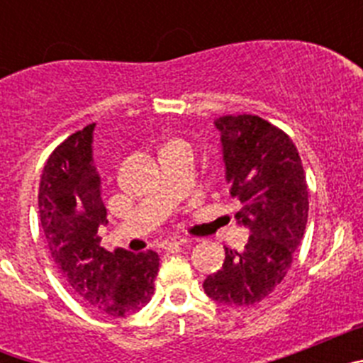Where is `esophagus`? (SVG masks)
<instances>
[{"mask_svg":"<svg viewBox=\"0 0 363 363\" xmlns=\"http://www.w3.org/2000/svg\"><path fill=\"white\" fill-rule=\"evenodd\" d=\"M185 243H187V240L176 236V238L165 240V242H163V249H176V247H182L185 245Z\"/></svg>","mask_w":363,"mask_h":363,"instance_id":"1","label":"esophagus"}]
</instances>
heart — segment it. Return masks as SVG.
Returning <instances> with one entry per match:
<instances>
[{"label":"heart","mask_w":363,"mask_h":363,"mask_svg":"<svg viewBox=\"0 0 363 363\" xmlns=\"http://www.w3.org/2000/svg\"><path fill=\"white\" fill-rule=\"evenodd\" d=\"M169 150H189V152H191V145H189L185 140L174 138V140H169V142L162 147V152H169Z\"/></svg>","instance_id":"obj_1"}]
</instances>
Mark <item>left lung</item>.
<instances>
[{"label":"left lung","mask_w":363,"mask_h":363,"mask_svg":"<svg viewBox=\"0 0 363 363\" xmlns=\"http://www.w3.org/2000/svg\"><path fill=\"white\" fill-rule=\"evenodd\" d=\"M214 125L229 192L238 200L234 218L251 236L242 252L225 247V262L203 289L223 306H256L281 284L306 233V172L293 140L264 118L221 116Z\"/></svg>","instance_id":"left-lung-1"}]
</instances>
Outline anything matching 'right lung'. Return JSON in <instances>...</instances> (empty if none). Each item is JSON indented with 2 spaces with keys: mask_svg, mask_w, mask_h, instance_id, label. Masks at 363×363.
Here are the masks:
<instances>
[{
  "mask_svg": "<svg viewBox=\"0 0 363 363\" xmlns=\"http://www.w3.org/2000/svg\"><path fill=\"white\" fill-rule=\"evenodd\" d=\"M96 123L70 134L49 156L40 182V220L54 264L86 306L108 316H127L147 306L158 274V252L105 251L99 225L107 209L92 160Z\"/></svg>",
  "mask_w": 363,
  "mask_h": 363,
  "instance_id": "obj_1",
  "label": "right lung"
}]
</instances>
